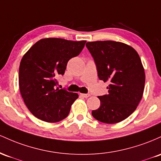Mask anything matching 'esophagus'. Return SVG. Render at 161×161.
I'll return each mask as SVG.
<instances>
[{"mask_svg":"<svg viewBox=\"0 0 161 161\" xmlns=\"http://www.w3.org/2000/svg\"><path fill=\"white\" fill-rule=\"evenodd\" d=\"M80 96L83 97H85V98H87V97H90V94H86V93H80Z\"/></svg>","mask_w":161,"mask_h":161,"instance_id":"obj_1","label":"esophagus"}]
</instances>
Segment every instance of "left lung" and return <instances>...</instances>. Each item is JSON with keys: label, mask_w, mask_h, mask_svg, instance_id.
I'll use <instances>...</instances> for the list:
<instances>
[{"label": "left lung", "mask_w": 161, "mask_h": 161, "mask_svg": "<svg viewBox=\"0 0 161 161\" xmlns=\"http://www.w3.org/2000/svg\"><path fill=\"white\" fill-rule=\"evenodd\" d=\"M100 80L109 83L108 94L100 96L99 109L92 115L97 120L114 124L125 119L142 98L145 74L142 61L132 47L115 41L86 42Z\"/></svg>", "instance_id": "left-lung-1"}]
</instances>
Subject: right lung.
I'll list each match as a JSON object with an SVG mask.
<instances>
[{"mask_svg": "<svg viewBox=\"0 0 161 161\" xmlns=\"http://www.w3.org/2000/svg\"><path fill=\"white\" fill-rule=\"evenodd\" d=\"M86 41L48 38L38 41L23 55L19 68V86L30 113L39 119L57 122L68 116L78 94L56 87L57 77L68 61L77 56Z\"/></svg>", "mask_w": 161, "mask_h": 161, "instance_id": "right-lung-1", "label": "right lung"}]
</instances>
